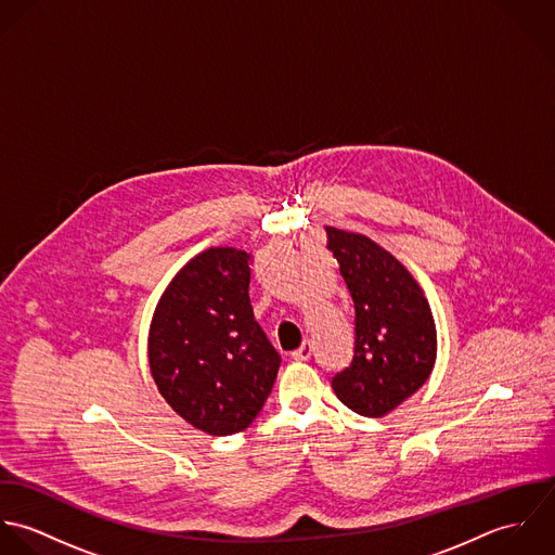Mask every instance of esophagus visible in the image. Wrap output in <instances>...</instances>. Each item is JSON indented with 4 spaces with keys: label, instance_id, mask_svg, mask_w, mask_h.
I'll return each mask as SVG.
<instances>
[{
    "label": "esophagus",
    "instance_id": "34e87169",
    "mask_svg": "<svg viewBox=\"0 0 555 555\" xmlns=\"http://www.w3.org/2000/svg\"><path fill=\"white\" fill-rule=\"evenodd\" d=\"M311 356H313V343L311 340H305L296 351H292L294 360H309Z\"/></svg>",
    "mask_w": 555,
    "mask_h": 555
}]
</instances>
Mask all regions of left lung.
<instances>
[{"mask_svg":"<svg viewBox=\"0 0 555 555\" xmlns=\"http://www.w3.org/2000/svg\"><path fill=\"white\" fill-rule=\"evenodd\" d=\"M326 235L356 311L353 358L334 375V395L356 414L382 418L429 379L436 322L423 289L388 250L334 227Z\"/></svg>","mask_w":555,"mask_h":555,"instance_id":"obj_1","label":"left lung"}]
</instances>
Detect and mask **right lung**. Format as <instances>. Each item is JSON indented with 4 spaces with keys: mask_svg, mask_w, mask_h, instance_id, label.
<instances>
[{
    "mask_svg": "<svg viewBox=\"0 0 555 555\" xmlns=\"http://www.w3.org/2000/svg\"><path fill=\"white\" fill-rule=\"evenodd\" d=\"M250 255L208 248L169 283L150 328V371L195 429L231 436L261 412L281 353L255 320Z\"/></svg>",
    "mask_w": 555,
    "mask_h": 555,
    "instance_id": "1",
    "label": "right lung"
}]
</instances>
